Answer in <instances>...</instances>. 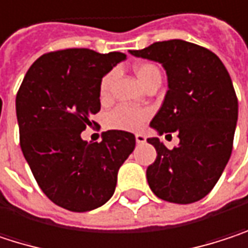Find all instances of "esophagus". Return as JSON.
Returning <instances> with one entry per match:
<instances>
[{"mask_svg": "<svg viewBox=\"0 0 248 248\" xmlns=\"http://www.w3.org/2000/svg\"><path fill=\"white\" fill-rule=\"evenodd\" d=\"M145 136H144V134H136V141H137V142H139V144H142V142H145Z\"/></svg>", "mask_w": 248, "mask_h": 248, "instance_id": "obj_1", "label": "esophagus"}]
</instances>
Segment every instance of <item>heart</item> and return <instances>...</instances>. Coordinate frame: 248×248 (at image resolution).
Listing matches in <instances>:
<instances>
[{"instance_id": "b5f03b06", "label": "heart", "mask_w": 248, "mask_h": 248, "mask_svg": "<svg viewBox=\"0 0 248 248\" xmlns=\"http://www.w3.org/2000/svg\"><path fill=\"white\" fill-rule=\"evenodd\" d=\"M160 74L157 65L151 62H141L136 67V76L139 77L140 82L145 85L154 76ZM114 78V71L107 73L100 79L98 93L101 100H107L109 95L111 82ZM150 117V109L137 108L131 106H117L115 108L108 111L104 117V124L108 130H120V131H139L144 127Z\"/></svg>"}]
</instances>
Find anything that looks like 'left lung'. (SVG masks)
I'll return each mask as SVG.
<instances>
[{"label": "left lung", "instance_id": "obj_1", "mask_svg": "<svg viewBox=\"0 0 248 248\" xmlns=\"http://www.w3.org/2000/svg\"><path fill=\"white\" fill-rule=\"evenodd\" d=\"M130 52L163 64L169 91L150 125L180 139L172 150L158 139L147 140L157 151L147 169L148 186L164 202H199L217 184L232 155L238 101L230 74L214 52L183 40Z\"/></svg>", "mask_w": 248, "mask_h": 248}]
</instances>
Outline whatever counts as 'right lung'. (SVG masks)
I'll use <instances>...</instances> for the list:
<instances>
[{
	"label": "right lung",
	"instance_id": "add662e5",
	"mask_svg": "<svg viewBox=\"0 0 248 248\" xmlns=\"http://www.w3.org/2000/svg\"><path fill=\"white\" fill-rule=\"evenodd\" d=\"M125 54L67 48L41 55L16 93L19 145L35 181L60 207L85 213L108 202L118 169L136 147L131 133L109 130L103 141L81 133L101 108L100 79Z\"/></svg>",
	"mask_w": 248,
	"mask_h": 248
}]
</instances>
